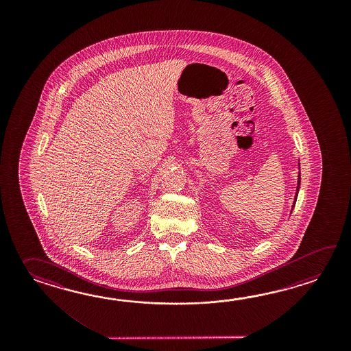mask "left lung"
<instances>
[{
	"instance_id": "left-lung-1",
	"label": "left lung",
	"mask_w": 351,
	"mask_h": 351,
	"mask_svg": "<svg viewBox=\"0 0 351 351\" xmlns=\"http://www.w3.org/2000/svg\"><path fill=\"white\" fill-rule=\"evenodd\" d=\"M298 169H300V163H298ZM300 183H301V176H300V172H298V186H296V193H295V199H293V203H292L291 212L292 210H293V207H295V204H296V199H298V191H300Z\"/></svg>"
}]
</instances>
